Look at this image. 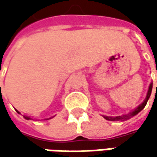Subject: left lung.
I'll list each match as a JSON object with an SVG mask.
<instances>
[{
    "mask_svg": "<svg viewBox=\"0 0 157 157\" xmlns=\"http://www.w3.org/2000/svg\"><path fill=\"white\" fill-rule=\"evenodd\" d=\"M152 86H153V83H150L149 87H148V94H147V96H146V99L144 100V101L142 102L141 105H138L135 110H133L132 112L128 113V114H124V115H121V116H115V117H112V116H103V117L105 118V120H107V121H126V120H128V119H129V118L133 117V116L136 115L138 113H140V112L142 111V109L145 107V105H146L147 102H148V99H149V97H150L151 92H152ZM156 89H157V85H156Z\"/></svg>",
    "mask_w": 157,
    "mask_h": 157,
    "instance_id": "8db88e82",
    "label": "left lung"
}]
</instances>
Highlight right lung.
I'll return each mask as SVG.
<instances>
[{"instance_id": "add662e5", "label": "right lung", "mask_w": 157, "mask_h": 157, "mask_svg": "<svg viewBox=\"0 0 157 157\" xmlns=\"http://www.w3.org/2000/svg\"><path fill=\"white\" fill-rule=\"evenodd\" d=\"M17 113H19V112H18V111H17ZM24 118H25L26 120H30V119H31V118L28 117V116H24ZM49 119H51V118H49ZM49 119H45V120H49Z\"/></svg>"}]
</instances>
